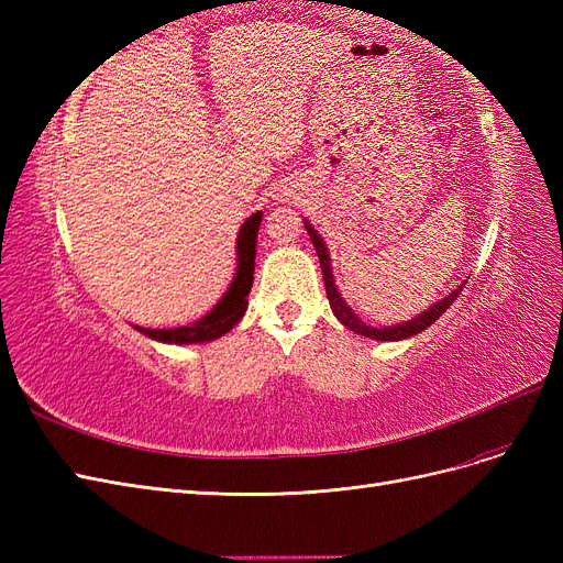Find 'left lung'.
Listing matches in <instances>:
<instances>
[{
    "mask_svg": "<svg viewBox=\"0 0 563 563\" xmlns=\"http://www.w3.org/2000/svg\"><path fill=\"white\" fill-rule=\"evenodd\" d=\"M305 228H308V234H310V240H312V244L317 249V255H319L321 272H323V286H327V296H329V302H331V310L340 319V323H345V327L350 331H354V333L373 338V340H401V338H408V335H416V333L428 329L430 323H434L441 314H444L453 305V300L460 296V291H463V286H457L453 294H449L444 300H439L437 305H432L428 312H422L420 317L406 321V323H397V327H389V329L366 327V323L347 308V302L340 298V294H338V288L333 284V272H331V265H329V251H327V246H323V240H321V236L317 234V230L310 223H305Z\"/></svg>",
    "mask_w": 563,
    "mask_h": 563,
    "instance_id": "obj_1",
    "label": "left lung"
}]
</instances>
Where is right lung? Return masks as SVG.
Here are the masks:
<instances>
[{
    "label": "right lung",
    "instance_id": "1",
    "mask_svg": "<svg viewBox=\"0 0 563 563\" xmlns=\"http://www.w3.org/2000/svg\"><path fill=\"white\" fill-rule=\"evenodd\" d=\"M263 213H253L246 223L240 230V240H236V255H240V265H236V277L230 284V291L223 296L216 308L199 319L197 323H190V327H178V329H141L135 327L141 333L162 340V343H176V345H187V343H209V340H216L223 333L232 331L234 323H240V319L246 312V296L251 291L253 284V269H255V236H258Z\"/></svg>",
    "mask_w": 563,
    "mask_h": 563
}]
</instances>
